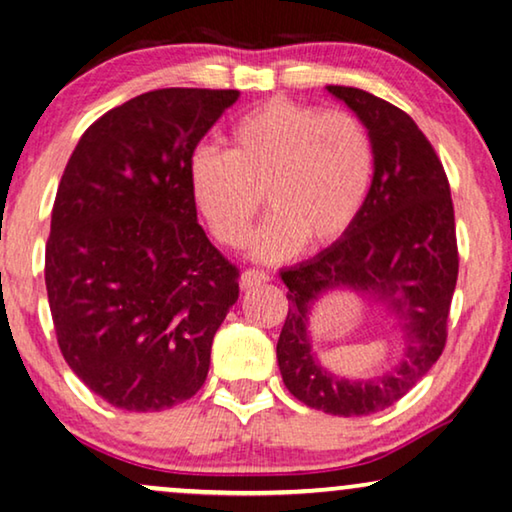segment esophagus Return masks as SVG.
Here are the masks:
<instances>
[{
  "mask_svg": "<svg viewBox=\"0 0 512 512\" xmlns=\"http://www.w3.org/2000/svg\"><path fill=\"white\" fill-rule=\"evenodd\" d=\"M269 273L266 271H259V269H246L241 273V290H250V287H257V285H264L269 283Z\"/></svg>",
  "mask_w": 512,
  "mask_h": 512,
  "instance_id": "obj_1",
  "label": "esophagus"
}]
</instances>
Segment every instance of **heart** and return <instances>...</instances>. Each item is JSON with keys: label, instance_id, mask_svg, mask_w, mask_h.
<instances>
[{"label": "heart", "instance_id": "heart-1", "mask_svg": "<svg viewBox=\"0 0 512 512\" xmlns=\"http://www.w3.org/2000/svg\"><path fill=\"white\" fill-rule=\"evenodd\" d=\"M376 176L373 136L357 115L273 97L229 132V150L201 146L187 178L194 206L213 239L246 241L262 208L269 220L253 241L262 259L329 248L355 227Z\"/></svg>", "mask_w": 512, "mask_h": 512}]
</instances>
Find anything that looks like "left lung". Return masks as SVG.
<instances>
[{"label":"left lung","instance_id":"8db88e82","mask_svg":"<svg viewBox=\"0 0 512 512\" xmlns=\"http://www.w3.org/2000/svg\"><path fill=\"white\" fill-rule=\"evenodd\" d=\"M327 90L371 132L376 176L355 227L311 262L280 273L290 311L276 355L283 383L299 401L329 415L357 417L397 403L441 357L459 271L455 208L443 164L408 113L359 88ZM336 289L369 293L398 315L404 359L394 372L348 381L314 359L307 313L322 293Z\"/></svg>","mask_w":512,"mask_h":512}]
</instances>
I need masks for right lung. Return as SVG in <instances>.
I'll return each instance as SVG.
<instances>
[{
    "label": "right lung",
    "instance_id": "right-lung-1",
    "mask_svg": "<svg viewBox=\"0 0 512 512\" xmlns=\"http://www.w3.org/2000/svg\"><path fill=\"white\" fill-rule=\"evenodd\" d=\"M239 90L164 88L92 122L57 187L46 290L62 357L111 406L187 401L239 299V269L208 241L190 157Z\"/></svg>",
    "mask_w": 512,
    "mask_h": 512
}]
</instances>
